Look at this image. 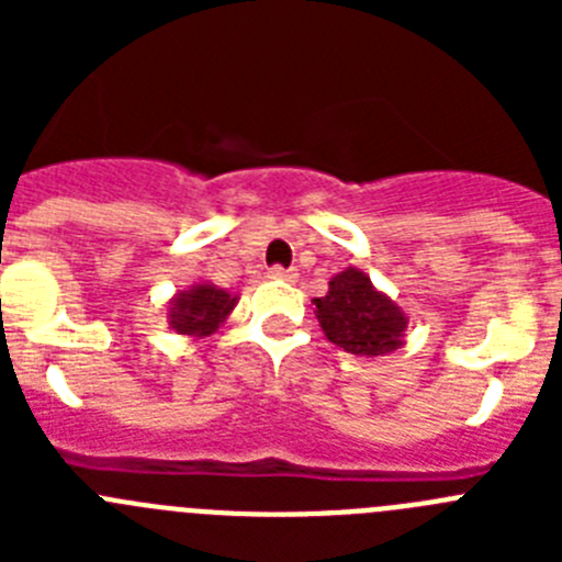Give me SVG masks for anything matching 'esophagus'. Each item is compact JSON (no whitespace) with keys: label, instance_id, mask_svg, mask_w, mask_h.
Returning <instances> with one entry per match:
<instances>
[{"label":"esophagus","instance_id":"esophagus-1","mask_svg":"<svg viewBox=\"0 0 562 562\" xmlns=\"http://www.w3.org/2000/svg\"><path fill=\"white\" fill-rule=\"evenodd\" d=\"M270 278H272V281H295L297 272L295 270H284V267H270Z\"/></svg>","mask_w":562,"mask_h":562}]
</instances>
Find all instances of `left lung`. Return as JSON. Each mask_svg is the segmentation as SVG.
<instances>
[{
	"instance_id": "obj_1",
	"label": "left lung",
	"mask_w": 562,
	"mask_h": 562,
	"mask_svg": "<svg viewBox=\"0 0 562 562\" xmlns=\"http://www.w3.org/2000/svg\"><path fill=\"white\" fill-rule=\"evenodd\" d=\"M312 304L324 335L349 355L374 360L405 346V310L376 290L371 278L357 267L337 272L329 281V292Z\"/></svg>"
}]
</instances>
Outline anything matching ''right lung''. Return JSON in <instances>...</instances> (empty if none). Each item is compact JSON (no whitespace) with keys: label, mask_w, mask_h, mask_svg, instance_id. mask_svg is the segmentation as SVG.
Listing matches in <instances>:
<instances>
[{"label":"right lung","mask_w":562,"mask_h":562,"mask_svg":"<svg viewBox=\"0 0 562 562\" xmlns=\"http://www.w3.org/2000/svg\"><path fill=\"white\" fill-rule=\"evenodd\" d=\"M236 304L238 295H231L211 281H196L168 301V329L191 340H202L225 324Z\"/></svg>","instance_id":"obj_1"}]
</instances>
